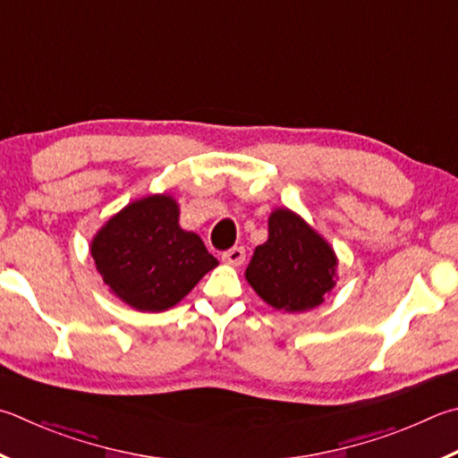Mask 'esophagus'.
<instances>
[{
    "mask_svg": "<svg viewBox=\"0 0 458 458\" xmlns=\"http://www.w3.org/2000/svg\"><path fill=\"white\" fill-rule=\"evenodd\" d=\"M222 260L226 262V264H230V266H240V264H244V260H246V250L242 246H234V248H230V250H226L222 254Z\"/></svg>",
    "mask_w": 458,
    "mask_h": 458,
    "instance_id": "esophagus-1",
    "label": "esophagus"
}]
</instances>
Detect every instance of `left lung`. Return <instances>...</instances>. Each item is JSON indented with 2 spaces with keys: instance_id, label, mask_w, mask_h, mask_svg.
<instances>
[{
  "instance_id": "obj_1",
  "label": "left lung",
  "mask_w": 458,
  "mask_h": 458,
  "mask_svg": "<svg viewBox=\"0 0 458 458\" xmlns=\"http://www.w3.org/2000/svg\"><path fill=\"white\" fill-rule=\"evenodd\" d=\"M336 254L318 232L288 208L268 218V240L256 246L246 280L272 309L304 312L336 284Z\"/></svg>"
}]
</instances>
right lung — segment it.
<instances>
[{
  "label": "right lung",
  "instance_id": "right-lung-1",
  "mask_svg": "<svg viewBox=\"0 0 458 458\" xmlns=\"http://www.w3.org/2000/svg\"><path fill=\"white\" fill-rule=\"evenodd\" d=\"M178 218L172 196H146L112 216L91 240L98 272L131 309L168 310L218 266L202 238L182 230Z\"/></svg>",
  "mask_w": 458,
  "mask_h": 458
}]
</instances>
